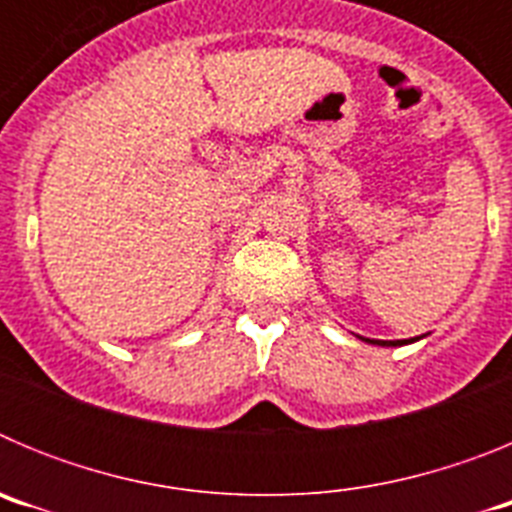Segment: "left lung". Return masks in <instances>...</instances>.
<instances>
[{"mask_svg": "<svg viewBox=\"0 0 512 512\" xmlns=\"http://www.w3.org/2000/svg\"><path fill=\"white\" fill-rule=\"evenodd\" d=\"M369 341V338H366ZM413 341V338H410ZM410 341H369V343H377V346H402V343H410Z\"/></svg>", "mask_w": 512, "mask_h": 512, "instance_id": "1", "label": "left lung"}]
</instances>
